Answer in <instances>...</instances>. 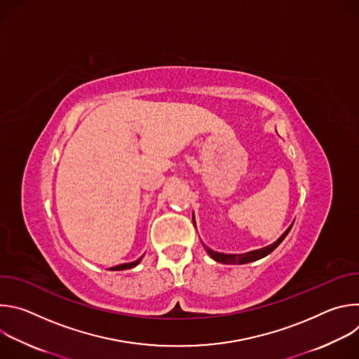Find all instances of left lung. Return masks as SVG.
Instances as JSON below:
<instances>
[{
	"label": "left lung",
	"mask_w": 359,
	"mask_h": 359,
	"mask_svg": "<svg viewBox=\"0 0 359 359\" xmlns=\"http://www.w3.org/2000/svg\"><path fill=\"white\" fill-rule=\"evenodd\" d=\"M194 216V215H193ZM194 223V220H193ZM294 223H291V226L270 245H266L263 248H259V250H252V251H248V252H243V254H226V252H219V251H215L212 248H209L206 244L203 243V247L204 250L208 251V254L210 255V257L217 262V263H223V264H247V263H251V262H257L260 259H264L266 255H269L271 251H274L280 243L287 237V234L290 233L291 227H292Z\"/></svg>",
	"instance_id": "obj_1"
}]
</instances>
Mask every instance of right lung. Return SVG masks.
<instances>
[{
  "label": "right lung",
  "instance_id": "right-lung-1",
  "mask_svg": "<svg viewBox=\"0 0 359 359\" xmlns=\"http://www.w3.org/2000/svg\"><path fill=\"white\" fill-rule=\"evenodd\" d=\"M142 259H143V255H142V257H139L136 262H132V263H123V264H119V266L112 267V269H109V270H112V271H121V270H129V269H133V267H136V266L142 262Z\"/></svg>",
  "mask_w": 359,
  "mask_h": 359
}]
</instances>
